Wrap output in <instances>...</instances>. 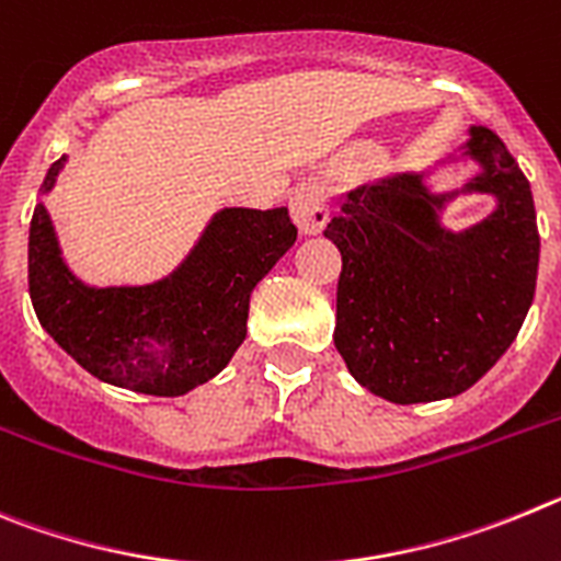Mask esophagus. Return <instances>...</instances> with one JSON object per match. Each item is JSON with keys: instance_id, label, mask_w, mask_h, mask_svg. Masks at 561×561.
Returning <instances> with one entry per match:
<instances>
[{"instance_id": "obj_1", "label": "esophagus", "mask_w": 561, "mask_h": 561, "mask_svg": "<svg viewBox=\"0 0 561 561\" xmlns=\"http://www.w3.org/2000/svg\"><path fill=\"white\" fill-rule=\"evenodd\" d=\"M330 198H327V190L316 181H307V184L296 186L290 195V218L293 224L299 226L301 234H318L324 229L327 220H330Z\"/></svg>"}]
</instances>
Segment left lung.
<instances>
[{
  "instance_id": "obj_1",
  "label": "left lung",
  "mask_w": 561,
  "mask_h": 561,
  "mask_svg": "<svg viewBox=\"0 0 561 561\" xmlns=\"http://www.w3.org/2000/svg\"><path fill=\"white\" fill-rule=\"evenodd\" d=\"M472 167L458 187L442 169ZM467 194L495 201L463 230L443 224ZM324 237L341 251L335 350L366 391L397 405L458 397L501 360L537 290L528 179L494 130L469 125L456 153L341 195Z\"/></svg>"
}]
</instances>
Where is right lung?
I'll return each instance as SVG.
<instances>
[{"instance_id":"obj_1","label":"right lung","mask_w":561,"mask_h":561,"mask_svg":"<svg viewBox=\"0 0 561 561\" xmlns=\"http://www.w3.org/2000/svg\"><path fill=\"white\" fill-rule=\"evenodd\" d=\"M60 156L30 224V299L47 335L108 386L181 397L220 375L245 341L256 282L296 243L287 206H224L170 274L139 285H92L69 268L44 204Z\"/></svg>"}]
</instances>
